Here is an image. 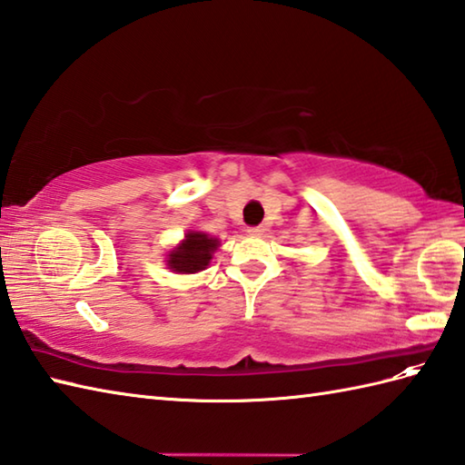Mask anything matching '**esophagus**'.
<instances>
[{
  "mask_svg": "<svg viewBox=\"0 0 465 465\" xmlns=\"http://www.w3.org/2000/svg\"><path fill=\"white\" fill-rule=\"evenodd\" d=\"M263 225H255V227H250V230H248V233L250 235H263Z\"/></svg>",
  "mask_w": 465,
  "mask_h": 465,
  "instance_id": "obj_1",
  "label": "esophagus"
}]
</instances>
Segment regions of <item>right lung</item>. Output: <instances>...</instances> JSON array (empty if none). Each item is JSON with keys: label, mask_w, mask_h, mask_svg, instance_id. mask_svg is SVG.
Masks as SVG:
<instances>
[{"label": "right lung", "mask_w": 465, "mask_h": 465, "mask_svg": "<svg viewBox=\"0 0 465 465\" xmlns=\"http://www.w3.org/2000/svg\"><path fill=\"white\" fill-rule=\"evenodd\" d=\"M220 248V240L210 238L203 232H187L183 242L167 255V268L175 273H195L210 265L213 252Z\"/></svg>", "instance_id": "1"}]
</instances>
